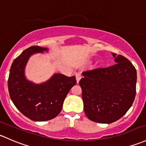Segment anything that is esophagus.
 Here are the masks:
<instances>
[{
    "label": "esophagus",
    "instance_id": "34e87169",
    "mask_svg": "<svg viewBox=\"0 0 146 146\" xmlns=\"http://www.w3.org/2000/svg\"><path fill=\"white\" fill-rule=\"evenodd\" d=\"M76 81H77V83H78L80 81V80L82 78V76H81V75L80 74V73H77V74L76 75Z\"/></svg>",
    "mask_w": 146,
    "mask_h": 146
}]
</instances>
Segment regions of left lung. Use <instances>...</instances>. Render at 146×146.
<instances>
[{
	"instance_id": "obj_1",
	"label": "left lung",
	"mask_w": 146,
	"mask_h": 146,
	"mask_svg": "<svg viewBox=\"0 0 146 146\" xmlns=\"http://www.w3.org/2000/svg\"><path fill=\"white\" fill-rule=\"evenodd\" d=\"M112 54L115 65L84 71L79 82L85 113L98 123L110 124L120 119L136 96V68L125 56Z\"/></svg>"
}]
</instances>
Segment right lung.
I'll use <instances>...</instances> for the list:
<instances>
[{"mask_svg":"<svg viewBox=\"0 0 146 146\" xmlns=\"http://www.w3.org/2000/svg\"><path fill=\"white\" fill-rule=\"evenodd\" d=\"M47 48L31 46L22 52L12 63L8 78L10 99L19 111L33 121H47L56 117L62 109L68 92L76 84L75 76L54 74L40 85L29 82L24 76V67L31 54Z\"/></svg>","mask_w":146,"mask_h":146,"instance_id":"obj_1","label":"right lung"}]
</instances>
